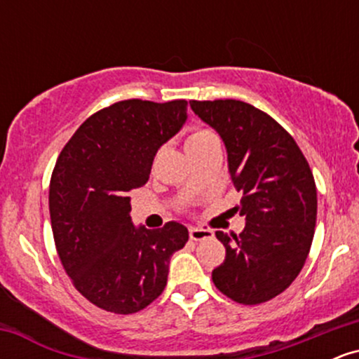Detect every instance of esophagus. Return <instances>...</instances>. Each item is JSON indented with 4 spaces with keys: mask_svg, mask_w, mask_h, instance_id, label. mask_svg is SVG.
Wrapping results in <instances>:
<instances>
[{
    "mask_svg": "<svg viewBox=\"0 0 359 359\" xmlns=\"http://www.w3.org/2000/svg\"><path fill=\"white\" fill-rule=\"evenodd\" d=\"M189 236L194 241H203V240H209L212 238V231L211 229H204V228H191L189 229Z\"/></svg>",
    "mask_w": 359,
    "mask_h": 359,
    "instance_id": "34e87169",
    "label": "esophagus"
}]
</instances>
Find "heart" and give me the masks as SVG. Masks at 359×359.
I'll list each match as a JSON object with an SVG mask.
<instances>
[{
	"mask_svg": "<svg viewBox=\"0 0 359 359\" xmlns=\"http://www.w3.org/2000/svg\"><path fill=\"white\" fill-rule=\"evenodd\" d=\"M212 143H217L216 135L212 131L204 130V128H197L187 137L185 148H187V154H192V151L203 150V148L212 145Z\"/></svg>",
	"mask_w": 359,
	"mask_h": 359,
	"instance_id": "1",
	"label": "heart"
}]
</instances>
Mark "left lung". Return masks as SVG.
Listing matches in <instances>:
<instances>
[{
  "label": "left lung",
  "instance_id": "8db88e82",
  "mask_svg": "<svg viewBox=\"0 0 359 359\" xmlns=\"http://www.w3.org/2000/svg\"><path fill=\"white\" fill-rule=\"evenodd\" d=\"M191 108L221 137L229 175L243 192L245 229L216 231L226 258L212 282L234 302H266L297 278L307 259L317 217L314 175L295 140L248 102L191 101Z\"/></svg>",
  "mask_w": 359,
  "mask_h": 359
}]
</instances>
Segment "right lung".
<instances>
[{
  "instance_id": "1",
  "label": "right lung",
  "mask_w": 359,
  "mask_h": 359,
  "mask_svg": "<svg viewBox=\"0 0 359 359\" xmlns=\"http://www.w3.org/2000/svg\"><path fill=\"white\" fill-rule=\"evenodd\" d=\"M187 121V101L128 100L77 128L52 172L48 209L57 253L94 306L133 314L167 285L168 263L189 240L184 224L135 226L130 191L147 184L158 148Z\"/></svg>"
}]
</instances>
